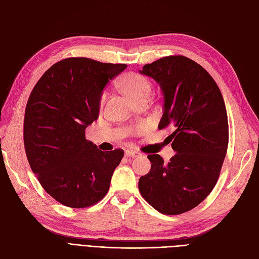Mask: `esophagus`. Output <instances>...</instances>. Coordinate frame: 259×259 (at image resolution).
Masks as SVG:
<instances>
[{"label": "esophagus", "instance_id": "1", "mask_svg": "<svg viewBox=\"0 0 259 259\" xmlns=\"http://www.w3.org/2000/svg\"><path fill=\"white\" fill-rule=\"evenodd\" d=\"M138 155H139V153L136 151H133V150L125 151V156H126V158H136V156H138Z\"/></svg>", "mask_w": 259, "mask_h": 259}]
</instances>
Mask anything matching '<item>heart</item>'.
<instances>
[{"label": "heart", "mask_w": 259, "mask_h": 259, "mask_svg": "<svg viewBox=\"0 0 259 259\" xmlns=\"http://www.w3.org/2000/svg\"><path fill=\"white\" fill-rule=\"evenodd\" d=\"M122 90L127 94V96L137 103L139 100L149 99L151 94V83L145 75L139 73H128L121 81ZM107 97V93L103 92L99 98V107L103 108Z\"/></svg>", "instance_id": "heart-1"}]
</instances>
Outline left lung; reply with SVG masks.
Wrapping results in <instances>:
<instances>
[{
	"instance_id": "obj_1",
	"label": "left lung",
	"mask_w": 259,
	"mask_h": 259,
	"mask_svg": "<svg viewBox=\"0 0 259 259\" xmlns=\"http://www.w3.org/2000/svg\"><path fill=\"white\" fill-rule=\"evenodd\" d=\"M140 73L161 86L164 113L159 130L173 125L169 137L176 154L168 163L149 154L151 169L139 178V191L160 213L183 214L207 197L221 174L229 142L225 101L206 70L182 55L147 64Z\"/></svg>"
}]
</instances>
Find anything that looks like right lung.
Here are the masks:
<instances>
[{"label":"right lung","mask_w":259,"mask_h":259,"mask_svg":"<svg viewBox=\"0 0 259 259\" xmlns=\"http://www.w3.org/2000/svg\"><path fill=\"white\" fill-rule=\"evenodd\" d=\"M127 67L85 57L54 64L31 92L23 121L30 167L60 204L84 208L107 194L124 151L104 152L85 138L105 86Z\"/></svg>","instance_id":"add662e5"}]
</instances>
